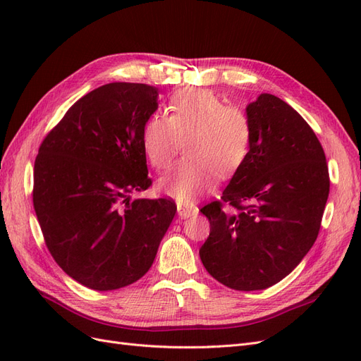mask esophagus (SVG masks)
<instances>
[{"mask_svg":"<svg viewBox=\"0 0 361 361\" xmlns=\"http://www.w3.org/2000/svg\"><path fill=\"white\" fill-rule=\"evenodd\" d=\"M178 214H179L180 218H190V216H192L194 214H197V207L179 204V206H178Z\"/></svg>","mask_w":361,"mask_h":361,"instance_id":"obj_1","label":"esophagus"}]
</instances>
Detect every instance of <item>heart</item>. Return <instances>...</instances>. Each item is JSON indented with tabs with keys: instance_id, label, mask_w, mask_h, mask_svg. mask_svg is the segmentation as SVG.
<instances>
[{
	"instance_id": "obj_1",
	"label": "heart",
	"mask_w": 361,
	"mask_h": 361,
	"mask_svg": "<svg viewBox=\"0 0 361 361\" xmlns=\"http://www.w3.org/2000/svg\"><path fill=\"white\" fill-rule=\"evenodd\" d=\"M167 117L150 116L141 133L149 164L166 170L178 154L185 158L159 179V190L179 203H191L220 179L244 166L251 147V123L241 108L226 105L206 89H180L173 93Z\"/></svg>"
}]
</instances>
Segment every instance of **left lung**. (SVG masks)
<instances>
[{"instance_id": "8db88e82", "label": "left lung", "mask_w": 361, "mask_h": 361, "mask_svg": "<svg viewBox=\"0 0 361 361\" xmlns=\"http://www.w3.org/2000/svg\"><path fill=\"white\" fill-rule=\"evenodd\" d=\"M251 147L220 202L200 212L211 233L199 255L209 274L235 290H260L295 269L318 238L330 192L324 149L307 122L280 97L247 105ZM235 207L224 213L222 204Z\"/></svg>"}]
</instances>
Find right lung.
<instances>
[{
    "mask_svg": "<svg viewBox=\"0 0 361 361\" xmlns=\"http://www.w3.org/2000/svg\"><path fill=\"white\" fill-rule=\"evenodd\" d=\"M157 87L110 82L76 101L42 141L32 204L47 247L69 277L114 290L143 277L176 214L169 199H135L152 180L141 133Z\"/></svg>",
    "mask_w": 361,
    "mask_h": 361,
    "instance_id": "obj_1",
    "label": "right lung"
}]
</instances>
